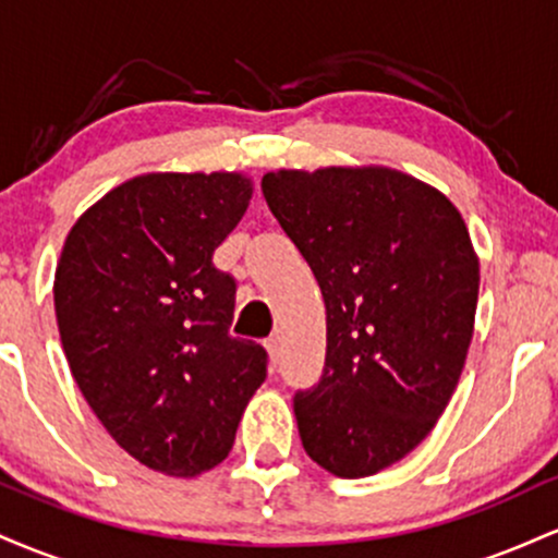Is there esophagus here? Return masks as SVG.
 <instances>
[{
    "instance_id": "esophagus-1",
    "label": "esophagus",
    "mask_w": 558,
    "mask_h": 558,
    "mask_svg": "<svg viewBox=\"0 0 558 558\" xmlns=\"http://www.w3.org/2000/svg\"><path fill=\"white\" fill-rule=\"evenodd\" d=\"M265 345H267V351H270L272 362H278L280 349H283V338H280V332H272V336L265 341Z\"/></svg>"
}]
</instances>
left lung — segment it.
<instances>
[{"label":"left lung","instance_id":"obj_1","mask_svg":"<svg viewBox=\"0 0 558 558\" xmlns=\"http://www.w3.org/2000/svg\"><path fill=\"white\" fill-rule=\"evenodd\" d=\"M262 194L328 312L323 377L293 399L301 444L336 477H369L427 438L462 377L470 230L438 189L377 165L267 172Z\"/></svg>","mask_w":558,"mask_h":558}]
</instances>
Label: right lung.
<instances>
[{
  "instance_id": "obj_1",
  "label": "right lung",
  "mask_w": 558,
  "mask_h": 558,
  "mask_svg": "<svg viewBox=\"0 0 558 558\" xmlns=\"http://www.w3.org/2000/svg\"><path fill=\"white\" fill-rule=\"evenodd\" d=\"M241 172H146L70 228L54 312L70 373L114 444L172 477L233 448L267 351L230 336L235 280L215 248L252 198Z\"/></svg>"
}]
</instances>
